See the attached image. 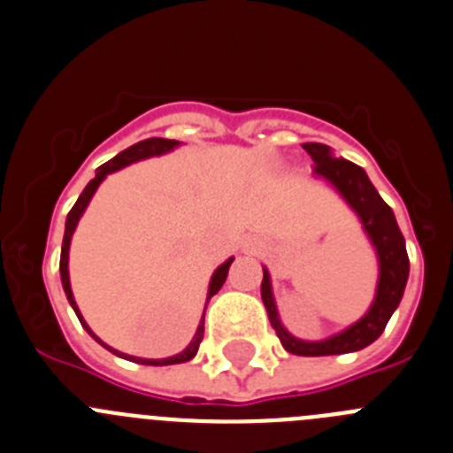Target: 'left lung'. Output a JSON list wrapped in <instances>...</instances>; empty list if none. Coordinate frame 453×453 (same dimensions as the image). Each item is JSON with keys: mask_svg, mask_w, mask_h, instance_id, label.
I'll return each instance as SVG.
<instances>
[{"mask_svg": "<svg viewBox=\"0 0 453 453\" xmlns=\"http://www.w3.org/2000/svg\"><path fill=\"white\" fill-rule=\"evenodd\" d=\"M303 146L311 156V160L316 162L313 173L327 180L345 198V203L357 211L358 221L372 242L379 259L377 293H374L372 304L364 318H358L357 323L349 325L348 329L334 334L325 341H303V338L288 334V329L280 320V313H277L271 275H268L266 268H264L262 280L264 307H266L273 329H275L277 338L287 352L297 354V357H329V354L357 352V349L368 348L381 336L390 316L397 309L399 300L404 296L406 280H409V255H406L404 236H402V230L395 221L393 210L386 205L384 198L379 196V191L374 189L368 173L361 166L345 160V157H334L332 149L318 144V142H309Z\"/></svg>", "mask_w": 453, "mask_h": 453, "instance_id": "1", "label": "left lung"}]
</instances>
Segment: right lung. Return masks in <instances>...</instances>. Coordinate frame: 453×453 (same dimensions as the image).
Returning a JSON list of instances; mask_svg holds the SVG:
<instances>
[{
  "mask_svg": "<svg viewBox=\"0 0 453 453\" xmlns=\"http://www.w3.org/2000/svg\"><path fill=\"white\" fill-rule=\"evenodd\" d=\"M180 144V142L176 140H165V137H150V140H144V142H137V144H133L130 149L121 150L119 156H115L112 160H108L105 165H101L99 169H96V176L92 178V180L88 182V187L83 189V194L79 196V201H76V205L69 210L67 214V221H65V236H63V250H60V280H63V288H65V296H67L69 304L74 307L76 316H79L81 325H83L85 329H88V334L95 341H99L101 345H104L105 349H110L112 354H117V357L121 358H128V361H135V364H142V365H173V364H185V361H191V358L196 357L198 352V345H201L203 341V334H205V311H203V318H201V325H198L196 334H194V338H191V343L187 345L185 349H182L180 354H176V357H166V358H140V357H128V354L124 352H117V349H112L110 345H105L104 341H101L99 336H95V332L88 327V323L83 320V316H81L79 307H76V300H74V293H72V284H69V242H72V234H74L76 226H79V219L83 217L85 207L89 205V201H92V196H95L96 187L104 182V178L108 176V173H112V171H119L124 169V166H128L130 162H137V160H144V157H153V156H162V153H169V150H173L176 146ZM234 262V259H227V262H223L221 266L214 271V275H211L210 280V288H207V303H210V297L214 296V293H219V288L223 287V282H226L227 277V271H230V264ZM205 303V307H207Z\"/></svg>",
  "mask_w": 453,
  "mask_h": 453,
  "instance_id": "1",
  "label": "right lung"
}]
</instances>
